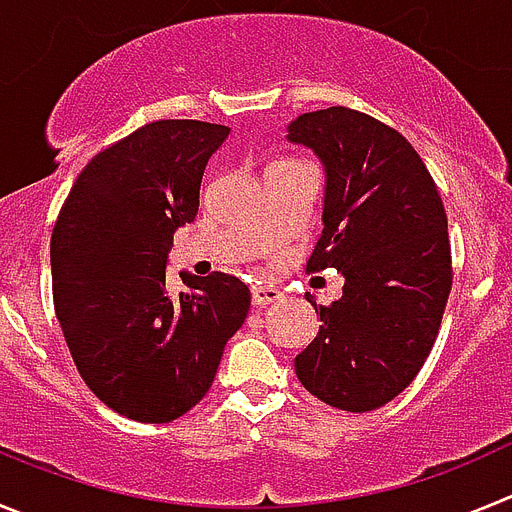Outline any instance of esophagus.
Here are the masks:
<instances>
[{
  "label": "esophagus",
  "instance_id": "34e87169",
  "mask_svg": "<svg viewBox=\"0 0 512 512\" xmlns=\"http://www.w3.org/2000/svg\"><path fill=\"white\" fill-rule=\"evenodd\" d=\"M279 292L277 289H271V287H253L251 289V300L253 305L256 307H264V305H271L274 300H279Z\"/></svg>",
  "mask_w": 512,
  "mask_h": 512
}]
</instances>
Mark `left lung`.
Masks as SVG:
<instances>
[{
  "mask_svg": "<svg viewBox=\"0 0 512 512\" xmlns=\"http://www.w3.org/2000/svg\"><path fill=\"white\" fill-rule=\"evenodd\" d=\"M287 140L310 148L325 171L323 233L307 269L343 277L330 307L305 295L323 325L297 354V379L330 408H382L425 364L449 300L441 194L408 140L364 112H305Z\"/></svg>",
  "mask_w": 512,
  "mask_h": 512,
  "instance_id": "left-lung-1",
  "label": "left lung"
}]
</instances>
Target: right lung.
Returning <instances> with one entry per match:
<instances>
[{
    "mask_svg": "<svg viewBox=\"0 0 512 512\" xmlns=\"http://www.w3.org/2000/svg\"><path fill=\"white\" fill-rule=\"evenodd\" d=\"M230 128L158 120L84 166L51 238L53 305L89 390L138 423H171L210 390L251 292L238 277H179L166 264L174 233L200 210V184Z\"/></svg>",
    "mask_w": 512,
    "mask_h": 512,
    "instance_id": "add662e5",
    "label": "right lung"
}]
</instances>
